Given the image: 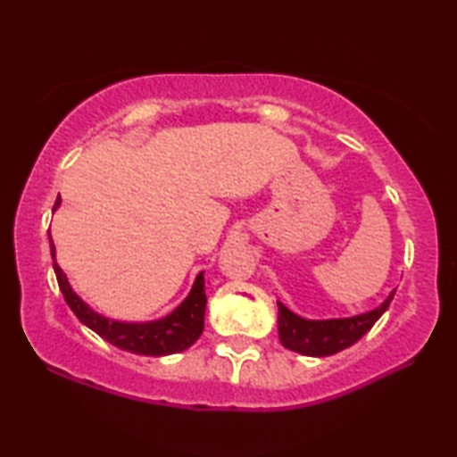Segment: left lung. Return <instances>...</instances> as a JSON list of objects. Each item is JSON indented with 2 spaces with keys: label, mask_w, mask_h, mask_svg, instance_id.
Listing matches in <instances>:
<instances>
[{
  "label": "left lung",
  "mask_w": 457,
  "mask_h": 457,
  "mask_svg": "<svg viewBox=\"0 0 457 457\" xmlns=\"http://www.w3.org/2000/svg\"><path fill=\"white\" fill-rule=\"evenodd\" d=\"M393 296H395V292H391L385 303L370 312L332 320L300 319L282 303H278V337H280V343L286 349L294 353L306 354V357H328V354L349 349L351 345L362 338V335H367L389 308Z\"/></svg>",
  "instance_id": "1"
}]
</instances>
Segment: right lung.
I'll return each instance as SVG.
<instances>
[{
	"mask_svg": "<svg viewBox=\"0 0 457 457\" xmlns=\"http://www.w3.org/2000/svg\"><path fill=\"white\" fill-rule=\"evenodd\" d=\"M60 205V195L54 204V210ZM50 252L54 260V272H56V280L68 306L72 312L79 316L82 324L103 337L108 343L119 346L122 351L135 353V354H146V357H163V354L181 353L195 343L204 332V316H205V288H204V272H201L189 296L175 308V311L161 320L153 322H119L104 319L103 314L92 311V308L82 303V300L72 292L71 284H68L64 272L56 264V252H54V244L50 237Z\"/></svg>",
	"mask_w": 457,
	"mask_h": 457,
	"instance_id": "right-lung-1",
	"label": "right lung"
}]
</instances>
